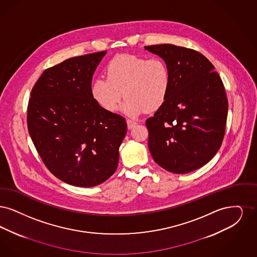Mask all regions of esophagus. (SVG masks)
I'll list each match as a JSON object with an SVG mask.
<instances>
[{
    "mask_svg": "<svg viewBox=\"0 0 257 257\" xmlns=\"http://www.w3.org/2000/svg\"><path fill=\"white\" fill-rule=\"evenodd\" d=\"M126 123H127V127L128 128H133L135 124H137V122H135V121L132 120V119H127L126 120Z\"/></svg>",
    "mask_w": 257,
    "mask_h": 257,
    "instance_id": "34e87169",
    "label": "esophagus"
}]
</instances>
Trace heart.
I'll return each mask as SVG.
<instances>
[{"mask_svg":"<svg viewBox=\"0 0 257 257\" xmlns=\"http://www.w3.org/2000/svg\"><path fill=\"white\" fill-rule=\"evenodd\" d=\"M105 76L92 83L91 95L106 111H117L123 96V109L131 115L157 111L167 99L171 76L159 57L119 56L107 65Z\"/></svg>","mask_w":257,"mask_h":257,"instance_id":"1","label":"heart"}]
</instances>
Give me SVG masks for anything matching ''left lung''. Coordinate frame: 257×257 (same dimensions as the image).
Listing matches in <instances>:
<instances>
[{"label":"left lung","instance_id":"obj_1","mask_svg":"<svg viewBox=\"0 0 257 257\" xmlns=\"http://www.w3.org/2000/svg\"><path fill=\"white\" fill-rule=\"evenodd\" d=\"M166 62L167 99L146 120L148 145L160 167L186 174L205 165L223 142L228 101L223 81L201 53L172 44L146 46Z\"/></svg>","mask_w":257,"mask_h":257}]
</instances>
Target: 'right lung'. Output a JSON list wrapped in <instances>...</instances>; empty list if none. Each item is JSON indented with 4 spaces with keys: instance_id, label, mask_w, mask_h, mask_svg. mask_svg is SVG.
<instances>
[{
    "instance_id": "1",
    "label": "right lung",
    "mask_w": 257,
    "mask_h": 257,
    "mask_svg": "<svg viewBox=\"0 0 257 257\" xmlns=\"http://www.w3.org/2000/svg\"><path fill=\"white\" fill-rule=\"evenodd\" d=\"M105 53L71 57L46 69L28 104L29 134L45 166L78 187L111 177L126 134L123 116L104 110L91 95L93 74Z\"/></svg>"
}]
</instances>
